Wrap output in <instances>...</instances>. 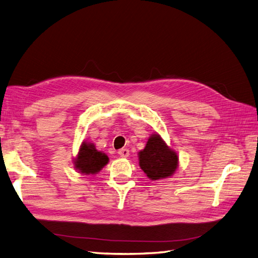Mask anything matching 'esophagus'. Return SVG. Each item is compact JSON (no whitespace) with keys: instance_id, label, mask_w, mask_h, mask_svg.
<instances>
[{"instance_id":"34e87169","label":"esophagus","mask_w":258,"mask_h":258,"mask_svg":"<svg viewBox=\"0 0 258 258\" xmlns=\"http://www.w3.org/2000/svg\"><path fill=\"white\" fill-rule=\"evenodd\" d=\"M117 154L120 155V157H123V158H126L130 156V150L126 149V148H122L117 151Z\"/></svg>"}]
</instances>
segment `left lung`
Returning a JSON list of instances; mask_svg holds the SVG:
<instances>
[{"label": "left lung", "mask_w": 258, "mask_h": 258, "mask_svg": "<svg viewBox=\"0 0 258 258\" xmlns=\"http://www.w3.org/2000/svg\"><path fill=\"white\" fill-rule=\"evenodd\" d=\"M140 167L150 180L166 179L179 167V157L167 146L159 134H153L142 151L138 153Z\"/></svg>", "instance_id": "8db88e82"}]
</instances>
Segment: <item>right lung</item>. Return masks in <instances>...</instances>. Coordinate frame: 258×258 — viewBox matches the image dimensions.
Returning a JSON list of instances; mask_svg holds the SVG:
<instances>
[{
  "instance_id": "obj_1",
  "label": "right lung",
  "mask_w": 258,
  "mask_h": 258,
  "mask_svg": "<svg viewBox=\"0 0 258 258\" xmlns=\"http://www.w3.org/2000/svg\"><path fill=\"white\" fill-rule=\"evenodd\" d=\"M108 162V156L97 150L94 144L83 142L78 155L74 159V167L79 173L89 175L98 173Z\"/></svg>"
}]
</instances>
